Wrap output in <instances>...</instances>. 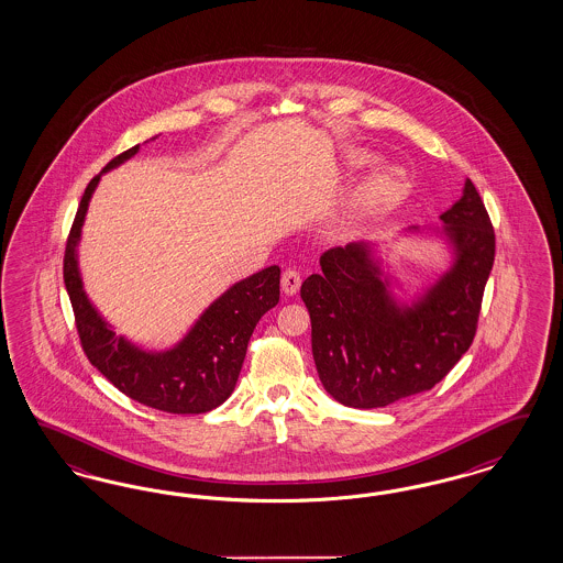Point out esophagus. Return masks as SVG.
I'll use <instances>...</instances> for the list:
<instances>
[{
  "instance_id": "esophagus-1",
  "label": "esophagus",
  "mask_w": 563,
  "mask_h": 563,
  "mask_svg": "<svg viewBox=\"0 0 563 563\" xmlns=\"http://www.w3.org/2000/svg\"><path fill=\"white\" fill-rule=\"evenodd\" d=\"M280 287L283 290L287 292V295H295L299 287H301V274L297 273V271H292V268H287L285 273H283V278H280Z\"/></svg>"
}]
</instances>
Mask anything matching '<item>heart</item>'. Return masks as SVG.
I'll use <instances>...</instances> for the list:
<instances>
[{
	"label": "heart",
	"mask_w": 563,
	"mask_h": 563,
	"mask_svg": "<svg viewBox=\"0 0 563 563\" xmlns=\"http://www.w3.org/2000/svg\"><path fill=\"white\" fill-rule=\"evenodd\" d=\"M351 165H363L369 161V154L351 153L349 154ZM407 191V177L405 173L396 167H386L374 173L369 179H365L353 194L349 208L355 217H367L379 212L388 206L396 205Z\"/></svg>",
	"instance_id": "b5f03b06"
}]
</instances>
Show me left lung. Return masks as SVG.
Returning <instances> with one entry per match:
<instances>
[{
	"label": "left lung",
	"mask_w": 563,
	"mask_h": 563,
	"mask_svg": "<svg viewBox=\"0 0 563 563\" xmlns=\"http://www.w3.org/2000/svg\"><path fill=\"white\" fill-rule=\"evenodd\" d=\"M440 219L454 262L410 306L396 303L363 241L324 252L322 273L301 285L316 369L344 407L379 409L431 390L473 344L494 268V224L471 179Z\"/></svg>",
	"instance_id": "obj_1"
}]
</instances>
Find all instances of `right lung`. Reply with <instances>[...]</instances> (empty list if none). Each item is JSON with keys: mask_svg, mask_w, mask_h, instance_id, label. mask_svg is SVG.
<instances>
[{"mask_svg": "<svg viewBox=\"0 0 563 563\" xmlns=\"http://www.w3.org/2000/svg\"><path fill=\"white\" fill-rule=\"evenodd\" d=\"M140 151V144L118 154L102 173L118 167ZM102 173L90 179L69 229L64 283L76 318L80 344L88 361L120 393L140 405L173 415H198L222 405L238 384L247 342L260 318L278 303L280 268L268 266L224 290L206 309L184 341L169 351L148 353L115 336L86 297L76 247L82 233L90 196Z\"/></svg>", "mask_w": 563, "mask_h": 563, "instance_id": "obj_1", "label": "right lung"}]
</instances>
